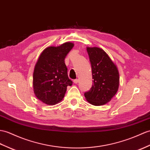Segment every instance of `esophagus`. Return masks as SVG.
I'll list each match as a JSON object with an SVG mask.
<instances>
[{
	"mask_svg": "<svg viewBox=\"0 0 150 150\" xmlns=\"http://www.w3.org/2000/svg\"><path fill=\"white\" fill-rule=\"evenodd\" d=\"M74 83H77L79 82V80L78 79H75L74 81Z\"/></svg>",
	"mask_w": 150,
	"mask_h": 150,
	"instance_id": "1",
	"label": "esophagus"
}]
</instances>
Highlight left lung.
Wrapping results in <instances>:
<instances>
[{
  "label": "left lung",
  "instance_id": "1",
  "mask_svg": "<svg viewBox=\"0 0 150 150\" xmlns=\"http://www.w3.org/2000/svg\"><path fill=\"white\" fill-rule=\"evenodd\" d=\"M87 51L91 64L93 83L91 89L84 93L85 98L93 105H105L113 98L119 88V71L102 48L87 47Z\"/></svg>",
  "mask_w": 150,
  "mask_h": 150
}]
</instances>
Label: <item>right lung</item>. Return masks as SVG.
Here are the masks:
<instances>
[{
  "mask_svg": "<svg viewBox=\"0 0 150 150\" xmlns=\"http://www.w3.org/2000/svg\"><path fill=\"white\" fill-rule=\"evenodd\" d=\"M74 46L73 43L66 42L47 47L38 58L33 73V89L43 103L54 105L61 102L67 86L72 85L64 59Z\"/></svg>",
  "mask_w": 150,
  "mask_h": 150,
  "instance_id": "add662e5",
  "label": "right lung"
}]
</instances>
